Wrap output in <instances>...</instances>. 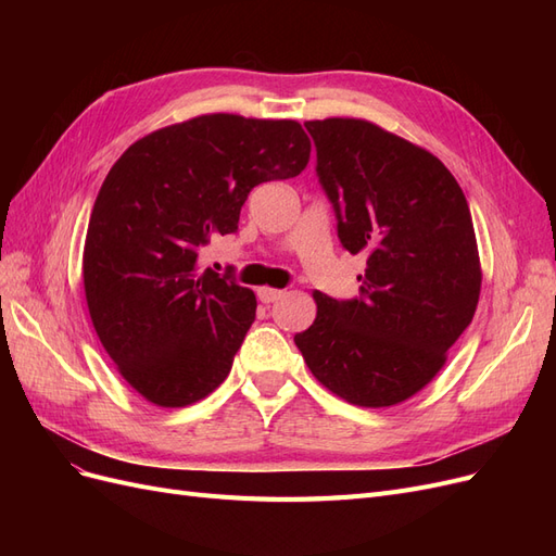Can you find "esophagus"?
Wrapping results in <instances>:
<instances>
[{"label": "esophagus", "mask_w": 556, "mask_h": 556, "mask_svg": "<svg viewBox=\"0 0 556 556\" xmlns=\"http://www.w3.org/2000/svg\"><path fill=\"white\" fill-rule=\"evenodd\" d=\"M257 296L260 301H264V304H274L276 299L282 296V290H274V288H260L257 290Z\"/></svg>", "instance_id": "esophagus-1"}]
</instances>
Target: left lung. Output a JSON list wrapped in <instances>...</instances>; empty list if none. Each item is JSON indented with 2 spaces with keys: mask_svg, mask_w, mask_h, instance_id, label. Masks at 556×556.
Masks as SVG:
<instances>
[{
  "mask_svg": "<svg viewBox=\"0 0 556 556\" xmlns=\"http://www.w3.org/2000/svg\"><path fill=\"white\" fill-rule=\"evenodd\" d=\"M339 239L366 255L362 299L313 292L294 336L319 384L352 406L390 408L439 376L476 315L482 268L468 201L447 166L362 117L304 123Z\"/></svg>",
  "mask_w": 556,
  "mask_h": 556,
  "instance_id": "8db88e82",
  "label": "left lung"
}]
</instances>
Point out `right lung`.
Listing matches in <instances>:
<instances>
[{
  "label": "right lung",
  "instance_id": "add662e5",
  "mask_svg": "<svg viewBox=\"0 0 556 556\" xmlns=\"http://www.w3.org/2000/svg\"><path fill=\"white\" fill-rule=\"evenodd\" d=\"M311 160L296 121L206 113L134 141L97 194L83 248L92 327L117 374L160 408L206 399L255 319V292L199 271V250L239 227L250 190Z\"/></svg>",
  "mask_w": 556,
  "mask_h": 556
}]
</instances>
